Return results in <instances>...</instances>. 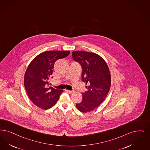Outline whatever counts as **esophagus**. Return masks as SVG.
I'll use <instances>...</instances> for the list:
<instances>
[{
  "label": "esophagus",
  "mask_w": 150,
  "mask_h": 150,
  "mask_svg": "<svg viewBox=\"0 0 150 150\" xmlns=\"http://www.w3.org/2000/svg\"><path fill=\"white\" fill-rule=\"evenodd\" d=\"M66 92H67V93H69V94H72V93H74L75 91H74V90H65Z\"/></svg>",
  "instance_id": "1"
}]
</instances>
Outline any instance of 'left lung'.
<instances>
[{
    "mask_svg": "<svg viewBox=\"0 0 150 150\" xmlns=\"http://www.w3.org/2000/svg\"><path fill=\"white\" fill-rule=\"evenodd\" d=\"M74 60L82 67V81L87 90L83 94V100L76 104L78 110L87 113L96 109L104 100L110 90L111 76L108 65L98 54L81 51L72 52Z\"/></svg>",
    "mask_w": 150,
    "mask_h": 150,
    "instance_id": "8db88e82",
    "label": "left lung"
}]
</instances>
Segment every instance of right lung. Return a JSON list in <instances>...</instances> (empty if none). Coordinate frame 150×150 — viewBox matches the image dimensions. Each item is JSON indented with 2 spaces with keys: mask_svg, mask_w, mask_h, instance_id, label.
Returning <instances> with one entry per match:
<instances>
[{
  "mask_svg": "<svg viewBox=\"0 0 150 150\" xmlns=\"http://www.w3.org/2000/svg\"><path fill=\"white\" fill-rule=\"evenodd\" d=\"M70 51H48L37 55L30 62L24 74V84L30 100L42 109L51 108L58 101L63 90L48 86L55 62L64 58Z\"/></svg>",
  "mask_w": 150,
  "mask_h": 150,
  "instance_id": "1",
  "label": "right lung"
}]
</instances>
